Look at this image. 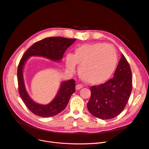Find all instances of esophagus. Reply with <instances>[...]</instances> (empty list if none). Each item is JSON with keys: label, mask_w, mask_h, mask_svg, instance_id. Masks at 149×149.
Instances as JSON below:
<instances>
[{"label": "esophagus", "mask_w": 149, "mask_h": 149, "mask_svg": "<svg viewBox=\"0 0 149 149\" xmlns=\"http://www.w3.org/2000/svg\"><path fill=\"white\" fill-rule=\"evenodd\" d=\"M83 87V86L82 84H77L76 86V90H79L80 89H81Z\"/></svg>", "instance_id": "1"}]
</instances>
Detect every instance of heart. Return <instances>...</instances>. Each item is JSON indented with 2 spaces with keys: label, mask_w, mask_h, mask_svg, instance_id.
Instances as JSON below:
<instances>
[{
  "label": "heart",
  "mask_w": 149,
  "mask_h": 149,
  "mask_svg": "<svg viewBox=\"0 0 149 149\" xmlns=\"http://www.w3.org/2000/svg\"><path fill=\"white\" fill-rule=\"evenodd\" d=\"M79 65L78 73L84 81L91 84H101L109 79L118 64L116 49L103 43L86 44L76 49L74 54H68L66 66L73 72Z\"/></svg>",
  "instance_id": "heart-1"
}]
</instances>
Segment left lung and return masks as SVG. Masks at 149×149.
I'll use <instances>...</instances> for the list:
<instances>
[{"label":"left lung","mask_w":149,"mask_h":149,"mask_svg":"<svg viewBox=\"0 0 149 149\" xmlns=\"http://www.w3.org/2000/svg\"><path fill=\"white\" fill-rule=\"evenodd\" d=\"M131 91V70L126 58L121 54L113 78L91 88L88 109L93 116L101 119L114 118L124 110Z\"/></svg>","instance_id":"obj_1"}]
</instances>
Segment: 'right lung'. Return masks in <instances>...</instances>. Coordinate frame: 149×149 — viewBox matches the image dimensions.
I'll return each mask as SVG.
<instances>
[{
	"label": "right lung",
	"instance_id": "add662e5",
	"mask_svg": "<svg viewBox=\"0 0 149 149\" xmlns=\"http://www.w3.org/2000/svg\"><path fill=\"white\" fill-rule=\"evenodd\" d=\"M76 40V38L61 37L46 38L35 43L21 58L17 70L19 92L26 106L34 114L42 118H49L63 111L68 105L70 97L75 92V81L73 79H70L61 82L55 97L47 104H41L34 101L26 91L24 77L25 63L31 56H42L52 61L60 62L66 49Z\"/></svg>",
	"mask_w": 149,
	"mask_h": 149
}]
</instances>
